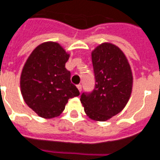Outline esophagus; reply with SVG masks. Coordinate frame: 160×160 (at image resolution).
<instances>
[{"mask_svg":"<svg viewBox=\"0 0 160 160\" xmlns=\"http://www.w3.org/2000/svg\"><path fill=\"white\" fill-rule=\"evenodd\" d=\"M77 87H78V91H82V84H80V83H79V84H78V85H77Z\"/></svg>","mask_w":160,"mask_h":160,"instance_id":"obj_1","label":"esophagus"}]
</instances>
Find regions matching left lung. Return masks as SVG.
<instances>
[{
	"mask_svg": "<svg viewBox=\"0 0 160 160\" xmlns=\"http://www.w3.org/2000/svg\"><path fill=\"white\" fill-rule=\"evenodd\" d=\"M95 87L82 92L80 101L91 119L106 121L119 113L132 89V74L124 54L117 46L103 43L91 54Z\"/></svg>",
	"mask_w": 160,
	"mask_h": 160,
	"instance_id": "obj_1",
	"label": "left lung"
}]
</instances>
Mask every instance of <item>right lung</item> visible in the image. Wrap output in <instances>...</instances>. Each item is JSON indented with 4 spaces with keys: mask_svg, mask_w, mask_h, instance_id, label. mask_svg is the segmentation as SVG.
<instances>
[{
    "mask_svg": "<svg viewBox=\"0 0 160 160\" xmlns=\"http://www.w3.org/2000/svg\"><path fill=\"white\" fill-rule=\"evenodd\" d=\"M69 55L57 42H44L28 58L21 76V90L28 106L42 118L61 114L69 98L80 94L65 68Z\"/></svg>",
    "mask_w": 160,
    "mask_h": 160,
    "instance_id": "add662e5",
    "label": "right lung"
}]
</instances>
